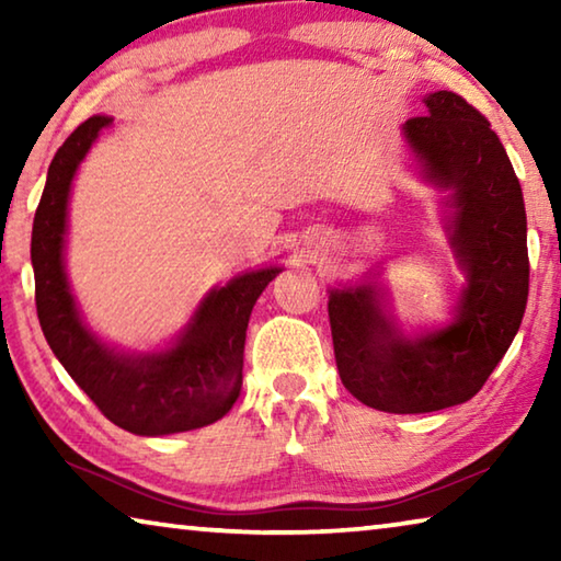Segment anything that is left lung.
Instances as JSON below:
<instances>
[{
    "instance_id": "1",
    "label": "left lung",
    "mask_w": 561,
    "mask_h": 561,
    "mask_svg": "<svg viewBox=\"0 0 561 561\" xmlns=\"http://www.w3.org/2000/svg\"><path fill=\"white\" fill-rule=\"evenodd\" d=\"M405 138L428 175L453 187V247L468 272L455 324L408 341L368 287L331 291L329 324L341 383L386 413H431L470 401L522 324L529 291L522 187L490 121L453 91L425 99Z\"/></svg>"
}]
</instances>
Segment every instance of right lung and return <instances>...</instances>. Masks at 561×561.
<instances>
[{
    "instance_id": "1",
    "label": "right lung",
    "mask_w": 561,
    "mask_h": 561,
    "mask_svg": "<svg viewBox=\"0 0 561 561\" xmlns=\"http://www.w3.org/2000/svg\"><path fill=\"white\" fill-rule=\"evenodd\" d=\"M111 118L83 121L46 175L32 230L34 299L46 341L99 411L136 435H168L210 425L242 391L244 336L254 301L279 270H260L210 291L180 344L168 354L118 356L99 344L73 309L61 250L66 203L76 168Z\"/></svg>"
}]
</instances>
